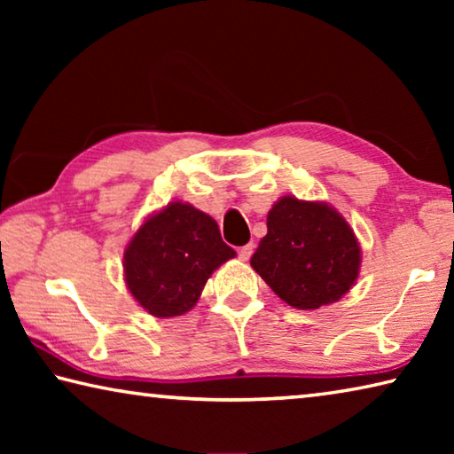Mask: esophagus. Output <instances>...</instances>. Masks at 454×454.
I'll use <instances>...</instances> for the list:
<instances>
[{
	"label": "esophagus",
	"instance_id": "1",
	"mask_svg": "<svg viewBox=\"0 0 454 454\" xmlns=\"http://www.w3.org/2000/svg\"><path fill=\"white\" fill-rule=\"evenodd\" d=\"M252 252H254V246L246 244V246H242L240 250H238V258L244 260V262H246V260H248V258L252 256Z\"/></svg>",
	"mask_w": 454,
	"mask_h": 454
}]
</instances>
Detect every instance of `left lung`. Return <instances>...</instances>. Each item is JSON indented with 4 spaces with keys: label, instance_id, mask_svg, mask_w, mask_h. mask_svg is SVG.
Listing matches in <instances>:
<instances>
[{
    "label": "left lung",
    "instance_id": "obj_1",
    "mask_svg": "<svg viewBox=\"0 0 454 454\" xmlns=\"http://www.w3.org/2000/svg\"><path fill=\"white\" fill-rule=\"evenodd\" d=\"M266 226L250 264L286 304L320 309L340 301L355 284L358 242L330 206L284 196L268 212Z\"/></svg>",
    "mask_w": 454,
    "mask_h": 454
}]
</instances>
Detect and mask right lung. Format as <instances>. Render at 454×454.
I'll list each match as a JSON object with an SVG mask.
<instances>
[{"instance_id": "obj_1", "label": "right lung", "mask_w": 454, "mask_h": 454, "mask_svg": "<svg viewBox=\"0 0 454 454\" xmlns=\"http://www.w3.org/2000/svg\"><path fill=\"white\" fill-rule=\"evenodd\" d=\"M234 256L216 220L194 206L172 202L145 220L128 244L126 284L153 317H180L198 302L210 274Z\"/></svg>"}]
</instances>
